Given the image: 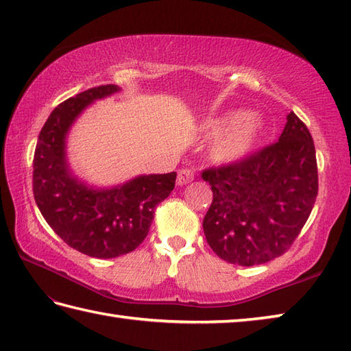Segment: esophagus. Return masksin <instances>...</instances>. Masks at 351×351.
Returning <instances> with one entry per match:
<instances>
[{"instance_id": "34e87169", "label": "esophagus", "mask_w": 351, "mask_h": 351, "mask_svg": "<svg viewBox=\"0 0 351 351\" xmlns=\"http://www.w3.org/2000/svg\"><path fill=\"white\" fill-rule=\"evenodd\" d=\"M193 180H195V171L191 169H181L178 171V180H176L178 185H185Z\"/></svg>"}]
</instances>
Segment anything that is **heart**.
I'll return each mask as SVG.
<instances>
[{
  "instance_id": "1",
  "label": "heart",
  "mask_w": 351,
  "mask_h": 351,
  "mask_svg": "<svg viewBox=\"0 0 351 351\" xmlns=\"http://www.w3.org/2000/svg\"><path fill=\"white\" fill-rule=\"evenodd\" d=\"M205 129L215 136L210 146V156L219 164H234L245 160L265 129V121L256 112L242 114L230 111L205 123Z\"/></svg>"
}]
</instances>
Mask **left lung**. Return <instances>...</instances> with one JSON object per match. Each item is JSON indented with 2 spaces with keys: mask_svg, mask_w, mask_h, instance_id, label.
Returning a JSON list of instances; mask_svg holds the SVG:
<instances>
[{
  "mask_svg": "<svg viewBox=\"0 0 351 351\" xmlns=\"http://www.w3.org/2000/svg\"><path fill=\"white\" fill-rule=\"evenodd\" d=\"M277 143L230 166L202 171L213 202L204 217L207 242L225 262L267 263L291 248L318 195L312 135L293 112Z\"/></svg>",
  "mask_w": 351,
  "mask_h": 351,
  "instance_id": "1",
  "label": "left lung"
}]
</instances>
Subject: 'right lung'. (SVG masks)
<instances>
[{
    "instance_id": "add662e5",
    "label": "right lung",
    "mask_w": 351,
    "mask_h": 351,
    "mask_svg": "<svg viewBox=\"0 0 351 351\" xmlns=\"http://www.w3.org/2000/svg\"><path fill=\"white\" fill-rule=\"evenodd\" d=\"M117 85L91 88L60 103L40 129L33 158V195L40 215L71 248L95 258L134 251L146 239L155 207L175 187L176 173L140 175L114 187L80 181L66 160V136L95 100L119 93Z\"/></svg>"
}]
</instances>
